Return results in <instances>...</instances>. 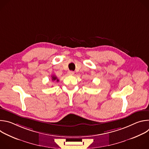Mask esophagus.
<instances>
[{
    "label": "esophagus",
    "instance_id": "obj_1",
    "mask_svg": "<svg viewBox=\"0 0 149 149\" xmlns=\"http://www.w3.org/2000/svg\"><path fill=\"white\" fill-rule=\"evenodd\" d=\"M74 72L72 71H69L68 72V74L70 75H74Z\"/></svg>",
    "mask_w": 149,
    "mask_h": 149
}]
</instances>
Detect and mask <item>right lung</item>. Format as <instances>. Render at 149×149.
<instances>
[{
	"label": "right lung",
	"mask_w": 149,
	"mask_h": 149,
	"mask_svg": "<svg viewBox=\"0 0 149 149\" xmlns=\"http://www.w3.org/2000/svg\"><path fill=\"white\" fill-rule=\"evenodd\" d=\"M51 77H52V81H56L57 82L59 81V79L57 78V77L55 75H52Z\"/></svg>",
	"instance_id": "add662e5"
}]
</instances>
